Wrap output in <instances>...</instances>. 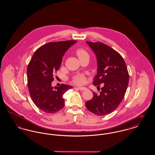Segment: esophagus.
Returning a JSON list of instances; mask_svg holds the SVG:
<instances>
[{
	"instance_id": "1",
	"label": "esophagus",
	"mask_w": 155,
	"mask_h": 155,
	"mask_svg": "<svg viewBox=\"0 0 155 155\" xmlns=\"http://www.w3.org/2000/svg\"><path fill=\"white\" fill-rule=\"evenodd\" d=\"M75 88L78 89H80L81 91H85L87 89V88H85V87H75Z\"/></svg>"
}]
</instances>
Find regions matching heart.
Listing matches in <instances>:
<instances>
[{"mask_svg":"<svg viewBox=\"0 0 155 155\" xmlns=\"http://www.w3.org/2000/svg\"><path fill=\"white\" fill-rule=\"evenodd\" d=\"M77 55L78 56V58H80L81 57L85 56V55H87V52L82 49H78L76 51ZM85 81V77L84 75L82 74H80V75H77L76 76H75L73 78V82L75 83V84L77 85H81L83 84Z\"/></svg>","mask_w":155,"mask_h":155,"instance_id":"obj_1","label":"heart"}]
</instances>
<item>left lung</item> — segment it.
<instances>
[{
  "label": "left lung",
  "mask_w": 155,
  "mask_h": 155,
  "mask_svg": "<svg viewBox=\"0 0 155 155\" xmlns=\"http://www.w3.org/2000/svg\"><path fill=\"white\" fill-rule=\"evenodd\" d=\"M95 53L97 74L93 84H103L99 95L85 102L87 109L97 116H105L114 110L123 99L127 89L129 74L122 56L107 45L100 42H86ZM99 87V86H97Z\"/></svg>",
  "instance_id": "8db88e82"
}]
</instances>
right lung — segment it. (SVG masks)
<instances>
[{"label": "right lung", "instance_id": "add662e5", "mask_svg": "<svg viewBox=\"0 0 155 155\" xmlns=\"http://www.w3.org/2000/svg\"><path fill=\"white\" fill-rule=\"evenodd\" d=\"M76 41L49 42L38 48L27 67L28 87L30 96L37 107L52 114L64 106L63 94L71 86L61 84L53 87V75L58 70L65 52Z\"/></svg>", "mask_w": 155, "mask_h": 155}]
</instances>
